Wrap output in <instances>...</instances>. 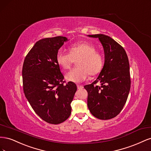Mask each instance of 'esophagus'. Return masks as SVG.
Returning a JSON list of instances; mask_svg holds the SVG:
<instances>
[{"mask_svg":"<svg viewBox=\"0 0 151 151\" xmlns=\"http://www.w3.org/2000/svg\"><path fill=\"white\" fill-rule=\"evenodd\" d=\"M77 89H82L83 88V86H82V85H77Z\"/></svg>","mask_w":151,"mask_h":151,"instance_id":"obj_1","label":"esophagus"}]
</instances>
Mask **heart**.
I'll return each instance as SVG.
<instances>
[{"mask_svg":"<svg viewBox=\"0 0 151 151\" xmlns=\"http://www.w3.org/2000/svg\"><path fill=\"white\" fill-rule=\"evenodd\" d=\"M93 45L88 42H81L72 45L69 48L70 53L59 50L56 56L57 62L63 69H68L77 60V67L72 68L65 75L67 81L78 83L84 81L89 74H97L102 69L103 58Z\"/></svg>","mask_w":151,"mask_h":151,"instance_id":"obj_1","label":"heart"}]
</instances>
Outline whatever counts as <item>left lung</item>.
Wrapping results in <instances>:
<instances>
[{
    "label": "left lung",
    "mask_w": 151,
    "mask_h": 151,
    "mask_svg": "<svg viewBox=\"0 0 151 151\" xmlns=\"http://www.w3.org/2000/svg\"><path fill=\"white\" fill-rule=\"evenodd\" d=\"M98 38L103 47L104 63L96 80L84 86L88 91V106L96 118L109 120L120 113L130 89V66L121 45L103 34L88 35ZM97 82L101 86H96Z\"/></svg>",
    "instance_id": "8db88e82"
}]
</instances>
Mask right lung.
<instances>
[{"instance_id": "obj_1", "label": "right lung", "mask_w": 151, "mask_h": 151, "mask_svg": "<svg viewBox=\"0 0 151 151\" xmlns=\"http://www.w3.org/2000/svg\"><path fill=\"white\" fill-rule=\"evenodd\" d=\"M68 40L64 36L42 39L27 55L22 67L26 99L42 120L51 124L65 121L71 113L76 84H63V76L56 60L58 50Z\"/></svg>"}]
</instances>
